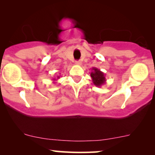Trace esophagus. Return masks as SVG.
Wrapping results in <instances>:
<instances>
[{
  "mask_svg": "<svg viewBox=\"0 0 155 155\" xmlns=\"http://www.w3.org/2000/svg\"><path fill=\"white\" fill-rule=\"evenodd\" d=\"M75 64L77 65H81V62L80 60H76V61H75Z\"/></svg>",
  "mask_w": 155,
  "mask_h": 155,
  "instance_id": "esophagus-1",
  "label": "esophagus"
}]
</instances>
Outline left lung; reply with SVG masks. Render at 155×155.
Returning a JSON list of instances; mask_svg holds the SVG:
<instances>
[{
  "label": "left lung",
  "mask_w": 155,
  "mask_h": 155,
  "mask_svg": "<svg viewBox=\"0 0 155 155\" xmlns=\"http://www.w3.org/2000/svg\"><path fill=\"white\" fill-rule=\"evenodd\" d=\"M90 76L92 78V81L94 85H95L97 87H101L102 85L106 84V79L104 72L101 71L97 68H92Z\"/></svg>",
  "instance_id": "left-lung-1"
}]
</instances>
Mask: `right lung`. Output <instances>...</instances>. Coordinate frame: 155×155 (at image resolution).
Returning <instances> with one entry per match:
<instances>
[{
    "label": "right lung",
    "mask_w": 155,
    "mask_h": 155,
    "mask_svg": "<svg viewBox=\"0 0 155 155\" xmlns=\"http://www.w3.org/2000/svg\"><path fill=\"white\" fill-rule=\"evenodd\" d=\"M58 79H60V76H58V79H53V81H57Z\"/></svg>",
    "instance_id": "obj_1"
}]
</instances>
